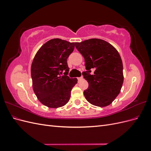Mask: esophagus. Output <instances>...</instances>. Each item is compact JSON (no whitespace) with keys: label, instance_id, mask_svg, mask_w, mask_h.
Instances as JSON below:
<instances>
[{"label":"esophagus","instance_id":"1","mask_svg":"<svg viewBox=\"0 0 151 151\" xmlns=\"http://www.w3.org/2000/svg\"><path fill=\"white\" fill-rule=\"evenodd\" d=\"M83 77H77V80H78V81H80L81 80H83Z\"/></svg>","mask_w":151,"mask_h":151}]
</instances>
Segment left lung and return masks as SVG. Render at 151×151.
Returning <instances> with one entry per match:
<instances>
[{
	"instance_id": "8db88e82",
	"label": "left lung",
	"mask_w": 151,
	"mask_h": 151,
	"mask_svg": "<svg viewBox=\"0 0 151 151\" xmlns=\"http://www.w3.org/2000/svg\"><path fill=\"white\" fill-rule=\"evenodd\" d=\"M75 45L86 62V71L83 75L89 84L84 91L87 101L99 107L110 104L119 94L123 82L119 53L111 44L101 39L87 40ZM92 70L94 74L91 75Z\"/></svg>"
}]
</instances>
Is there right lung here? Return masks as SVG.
Masks as SVG:
<instances>
[{"mask_svg": "<svg viewBox=\"0 0 151 151\" xmlns=\"http://www.w3.org/2000/svg\"><path fill=\"white\" fill-rule=\"evenodd\" d=\"M74 47V43L59 38L50 40L40 48L33 59L31 74L34 92L39 101L49 108L67 104L77 83V78L67 76L70 68L67 59Z\"/></svg>", "mask_w": 151, "mask_h": 151, "instance_id": "1", "label": "right lung"}]
</instances>
